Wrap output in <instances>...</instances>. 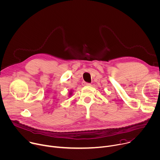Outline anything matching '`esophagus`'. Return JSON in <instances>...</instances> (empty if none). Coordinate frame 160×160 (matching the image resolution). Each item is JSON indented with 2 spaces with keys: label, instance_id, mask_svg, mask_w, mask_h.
Wrapping results in <instances>:
<instances>
[{
  "label": "esophagus",
  "instance_id": "esophagus-1",
  "mask_svg": "<svg viewBox=\"0 0 160 160\" xmlns=\"http://www.w3.org/2000/svg\"><path fill=\"white\" fill-rule=\"evenodd\" d=\"M82 86H90L91 83H88V82H82Z\"/></svg>",
  "mask_w": 160,
  "mask_h": 160
}]
</instances>
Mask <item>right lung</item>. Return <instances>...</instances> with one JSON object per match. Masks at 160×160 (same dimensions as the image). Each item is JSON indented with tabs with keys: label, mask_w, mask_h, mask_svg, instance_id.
<instances>
[{
	"label": "right lung",
	"mask_w": 160,
	"mask_h": 160,
	"mask_svg": "<svg viewBox=\"0 0 160 160\" xmlns=\"http://www.w3.org/2000/svg\"><path fill=\"white\" fill-rule=\"evenodd\" d=\"M71 93H70V95H71Z\"/></svg>",
	"instance_id": "obj_1"
}]
</instances>
